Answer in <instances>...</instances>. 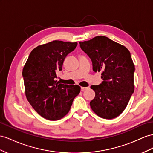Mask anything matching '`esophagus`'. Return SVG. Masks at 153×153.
<instances>
[{"label":"esophagus","mask_w":153,"mask_h":153,"mask_svg":"<svg viewBox=\"0 0 153 153\" xmlns=\"http://www.w3.org/2000/svg\"><path fill=\"white\" fill-rule=\"evenodd\" d=\"M88 88H89L88 87H81V89L82 91H85V90H87Z\"/></svg>","instance_id":"1"}]
</instances>
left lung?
Instances as JSON below:
<instances>
[{
	"instance_id": "1",
	"label": "left lung",
	"mask_w": 153,
	"mask_h": 153,
	"mask_svg": "<svg viewBox=\"0 0 153 153\" xmlns=\"http://www.w3.org/2000/svg\"><path fill=\"white\" fill-rule=\"evenodd\" d=\"M81 48L91 59L92 69L101 72L103 81L92 85L95 97L90 105L96 115L111 120L126 108L134 91L133 63L126 47L105 36L79 42Z\"/></svg>"
}]
</instances>
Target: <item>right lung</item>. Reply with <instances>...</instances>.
Here are the masks:
<instances>
[{
    "label": "right lung",
    "instance_id": "obj_1",
    "mask_svg": "<svg viewBox=\"0 0 153 153\" xmlns=\"http://www.w3.org/2000/svg\"><path fill=\"white\" fill-rule=\"evenodd\" d=\"M77 42L53 41L35 48L22 70L25 94L30 104L44 118L56 121L68 114L81 87L56 80L65 59Z\"/></svg>",
    "mask_w": 153,
    "mask_h": 153
}]
</instances>
